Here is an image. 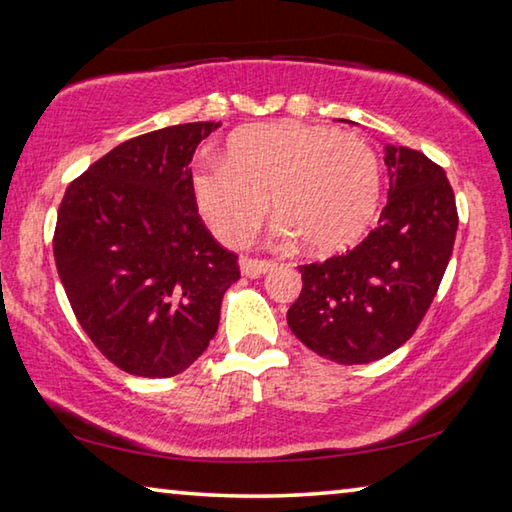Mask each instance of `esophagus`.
<instances>
[{"mask_svg": "<svg viewBox=\"0 0 512 512\" xmlns=\"http://www.w3.org/2000/svg\"><path fill=\"white\" fill-rule=\"evenodd\" d=\"M273 266L275 264L271 262V259H253V257L241 259V273L248 275V277H257L262 273H268Z\"/></svg>", "mask_w": 512, "mask_h": 512, "instance_id": "obj_1", "label": "esophagus"}]
</instances>
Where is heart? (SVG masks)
<instances>
[{
    "label": "heart",
    "mask_w": 512,
    "mask_h": 512,
    "mask_svg": "<svg viewBox=\"0 0 512 512\" xmlns=\"http://www.w3.org/2000/svg\"><path fill=\"white\" fill-rule=\"evenodd\" d=\"M194 203L212 235L244 246L264 221L268 196L275 237L316 253L357 241L377 212V153L357 133L302 121L255 124L228 140L225 158H196L189 173Z\"/></svg>",
    "instance_id": "1"
}]
</instances>
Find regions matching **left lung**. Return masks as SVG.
I'll return each mask as SVG.
<instances>
[{
  "instance_id": "1",
  "label": "left lung",
  "mask_w": 512,
  "mask_h": 512,
  "mask_svg": "<svg viewBox=\"0 0 512 512\" xmlns=\"http://www.w3.org/2000/svg\"><path fill=\"white\" fill-rule=\"evenodd\" d=\"M388 203L368 237L325 262L298 266L291 332L320 357L357 366L411 339L454 250L458 212L445 169L409 146H386Z\"/></svg>"
}]
</instances>
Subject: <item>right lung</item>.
I'll return each instance as SVG.
<instances>
[{
	"mask_svg": "<svg viewBox=\"0 0 512 512\" xmlns=\"http://www.w3.org/2000/svg\"><path fill=\"white\" fill-rule=\"evenodd\" d=\"M194 121L119 144L72 180L58 207L54 259L69 305L110 363L137 377L192 366L219 329L239 257L198 214L189 185Z\"/></svg>",
	"mask_w": 512,
	"mask_h": 512,
	"instance_id": "right-lung-1",
	"label": "right lung"
}]
</instances>
